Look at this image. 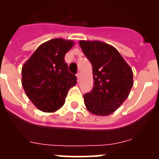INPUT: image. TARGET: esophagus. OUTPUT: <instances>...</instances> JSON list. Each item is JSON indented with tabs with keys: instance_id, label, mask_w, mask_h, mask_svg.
<instances>
[{
	"instance_id": "obj_1",
	"label": "esophagus",
	"mask_w": 159,
	"mask_h": 159,
	"mask_svg": "<svg viewBox=\"0 0 159 159\" xmlns=\"http://www.w3.org/2000/svg\"><path fill=\"white\" fill-rule=\"evenodd\" d=\"M76 75H77V78H78V81H79L80 78H81V74L78 73Z\"/></svg>"
}]
</instances>
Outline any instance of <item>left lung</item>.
<instances>
[{"instance_id":"8db88e82","label":"left lung","mask_w":159,"mask_h":159,"mask_svg":"<svg viewBox=\"0 0 159 159\" xmlns=\"http://www.w3.org/2000/svg\"><path fill=\"white\" fill-rule=\"evenodd\" d=\"M84 55L92 65L94 86L84 94L89 111L107 116L126 100L133 86V72L118 51L99 41H80Z\"/></svg>"}]
</instances>
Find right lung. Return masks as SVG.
<instances>
[{
  "instance_id": "add662e5",
  "label": "right lung",
  "mask_w": 159,
  "mask_h": 159,
  "mask_svg": "<svg viewBox=\"0 0 159 159\" xmlns=\"http://www.w3.org/2000/svg\"><path fill=\"white\" fill-rule=\"evenodd\" d=\"M74 41L54 38L39 46L22 67V86L28 98L39 110L54 112L65 102L68 90L77 77L68 70L65 54Z\"/></svg>"
}]
</instances>
